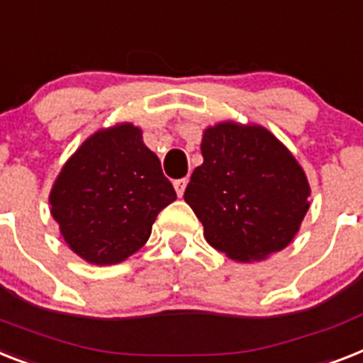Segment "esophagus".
I'll return each instance as SVG.
<instances>
[{"mask_svg":"<svg viewBox=\"0 0 363 363\" xmlns=\"http://www.w3.org/2000/svg\"><path fill=\"white\" fill-rule=\"evenodd\" d=\"M186 184L188 181L186 179H179V181L173 182V186H175V191H177V196L182 197V194H184V190H186Z\"/></svg>","mask_w":363,"mask_h":363,"instance_id":"esophagus-1","label":"esophagus"}]
</instances>
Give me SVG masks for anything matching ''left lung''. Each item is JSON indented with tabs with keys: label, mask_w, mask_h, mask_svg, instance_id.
<instances>
[{
	"label": "left lung",
	"mask_w": 363,
	"mask_h": 363,
	"mask_svg": "<svg viewBox=\"0 0 363 363\" xmlns=\"http://www.w3.org/2000/svg\"><path fill=\"white\" fill-rule=\"evenodd\" d=\"M201 155L184 201L212 248L240 263L287 248L311 194L293 152L264 126L222 121L205 128Z\"/></svg>",
	"instance_id": "obj_1"
}]
</instances>
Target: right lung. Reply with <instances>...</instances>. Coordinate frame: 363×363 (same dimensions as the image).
Returning a JSON list of instances; mask_svg holds the SVG:
<instances>
[{"instance_id":"right-lung-1","label":"right lung","mask_w":363,"mask_h":363,"mask_svg":"<svg viewBox=\"0 0 363 363\" xmlns=\"http://www.w3.org/2000/svg\"><path fill=\"white\" fill-rule=\"evenodd\" d=\"M175 199L141 128L119 123L89 135L65 162L50 191V212L67 246L104 267L138 252L158 212Z\"/></svg>"}]
</instances>
